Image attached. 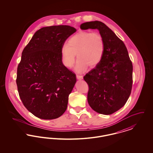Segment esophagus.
Here are the masks:
<instances>
[{
    "instance_id": "1",
    "label": "esophagus",
    "mask_w": 153,
    "mask_h": 153,
    "mask_svg": "<svg viewBox=\"0 0 153 153\" xmlns=\"http://www.w3.org/2000/svg\"><path fill=\"white\" fill-rule=\"evenodd\" d=\"M76 77H77V79L78 80H82V79H83V76H81V75H78V74L76 75Z\"/></svg>"
}]
</instances>
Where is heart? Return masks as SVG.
Listing matches in <instances>:
<instances>
[{
	"label": "heart",
	"instance_id": "heart-1",
	"mask_svg": "<svg viewBox=\"0 0 153 153\" xmlns=\"http://www.w3.org/2000/svg\"><path fill=\"white\" fill-rule=\"evenodd\" d=\"M104 51L105 41L100 33L81 31L69 38L67 44L62 46L61 53L62 62L68 68L73 66L77 54L78 60L75 71L81 73L88 65H97L103 57Z\"/></svg>",
	"mask_w": 153,
	"mask_h": 153
}]
</instances>
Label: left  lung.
<instances>
[{
	"instance_id": "left-lung-1",
	"label": "left lung",
	"mask_w": 153,
	"mask_h": 153,
	"mask_svg": "<svg viewBox=\"0 0 153 153\" xmlns=\"http://www.w3.org/2000/svg\"><path fill=\"white\" fill-rule=\"evenodd\" d=\"M80 28L97 29L104 39L103 57L84 79L89 86L90 107L97 113L111 115L123 107L131 94L132 62L123 42L104 23L85 22Z\"/></svg>"
}]
</instances>
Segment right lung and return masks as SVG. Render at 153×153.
<instances>
[{
  "label": "right lung",
  "mask_w": 153,
  "mask_h": 153,
  "mask_svg": "<svg viewBox=\"0 0 153 153\" xmlns=\"http://www.w3.org/2000/svg\"><path fill=\"white\" fill-rule=\"evenodd\" d=\"M76 31L67 25L42 27L22 51L17 68L18 91L24 106L38 118L56 119L67 108L76 77L64 65L61 51Z\"/></svg>",
  "instance_id": "right-lung-1"
}]
</instances>
